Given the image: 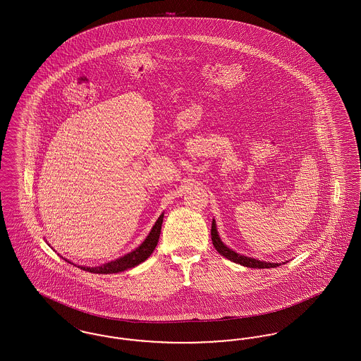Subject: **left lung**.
<instances>
[{"label": "left lung", "mask_w": 361, "mask_h": 361, "mask_svg": "<svg viewBox=\"0 0 361 361\" xmlns=\"http://www.w3.org/2000/svg\"><path fill=\"white\" fill-rule=\"evenodd\" d=\"M211 240H212V243H214V246H215V249L218 250L219 255H222L224 257L233 261V262H235V264H240V265L247 267V268H257V269L276 268V267L280 265L277 262H267V261H259V259H256V258L246 257V256H242V255L235 253L230 247H227L224 242L221 240V238H219V234H218V230H216V224H215L214 219H212V226H211Z\"/></svg>", "instance_id": "8db88e82"}]
</instances>
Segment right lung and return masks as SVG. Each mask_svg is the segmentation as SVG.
Returning a JSON list of instances; mask_svg holds the SVG:
<instances>
[{"label": "right lung", "instance_id": "obj_1", "mask_svg": "<svg viewBox=\"0 0 361 361\" xmlns=\"http://www.w3.org/2000/svg\"><path fill=\"white\" fill-rule=\"evenodd\" d=\"M162 221H164V214L159 215V218L157 219V222L153 226L152 231L149 233V235L146 237V240H143L140 243V246L137 247L135 250H133L131 253L118 258L115 261L106 262V264L100 265V267H78V268H81L82 271H86V272H90V274L106 275V274H118V272H123L126 269L137 267L140 262H143L145 259L150 257V255L154 252L155 246H157L158 240H159ZM66 261L70 262L69 259H66Z\"/></svg>", "mask_w": 361, "mask_h": 361}]
</instances>
